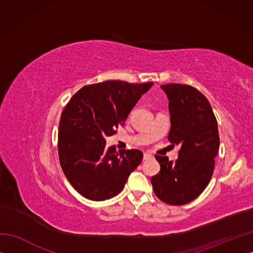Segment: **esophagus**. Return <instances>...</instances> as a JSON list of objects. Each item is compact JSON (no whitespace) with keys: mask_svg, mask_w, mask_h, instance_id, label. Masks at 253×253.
Returning a JSON list of instances; mask_svg holds the SVG:
<instances>
[{"mask_svg":"<svg viewBox=\"0 0 253 253\" xmlns=\"http://www.w3.org/2000/svg\"><path fill=\"white\" fill-rule=\"evenodd\" d=\"M152 156L150 155V154H147V153H144L143 154V160H148V159H150Z\"/></svg>","mask_w":253,"mask_h":253,"instance_id":"esophagus-1","label":"esophagus"}]
</instances>
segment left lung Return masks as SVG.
<instances>
[{
  "mask_svg": "<svg viewBox=\"0 0 253 253\" xmlns=\"http://www.w3.org/2000/svg\"><path fill=\"white\" fill-rule=\"evenodd\" d=\"M160 87L169 99L168 139L180 149L175 163L167 156H155L160 171L151 182L160 201L186 205L201 195L212 177L219 148L217 121L208 99L193 86L170 83Z\"/></svg>",
  "mask_w": 253,
  "mask_h": 253,
  "instance_id": "left-lung-1",
  "label": "left lung"
}]
</instances>
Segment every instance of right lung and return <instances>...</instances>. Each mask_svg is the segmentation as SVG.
<instances>
[{
  "label": "right lung",
  "instance_id": "1",
  "mask_svg": "<svg viewBox=\"0 0 253 253\" xmlns=\"http://www.w3.org/2000/svg\"><path fill=\"white\" fill-rule=\"evenodd\" d=\"M153 82L110 80L83 86L66 104L59 124L60 165L72 186L87 200L116 196L138 165L139 150L105 147Z\"/></svg>",
  "mask_w": 253,
  "mask_h": 253
}]
</instances>
